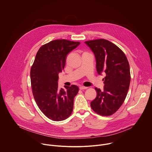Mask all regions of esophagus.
<instances>
[{
    "mask_svg": "<svg viewBox=\"0 0 152 152\" xmlns=\"http://www.w3.org/2000/svg\"><path fill=\"white\" fill-rule=\"evenodd\" d=\"M80 90H86L87 88V87H84V86H80V88H79Z\"/></svg>",
    "mask_w": 152,
    "mask_h": 152,
    "instance_id": "1",
    "label": "esophagus"
}]
</instances>
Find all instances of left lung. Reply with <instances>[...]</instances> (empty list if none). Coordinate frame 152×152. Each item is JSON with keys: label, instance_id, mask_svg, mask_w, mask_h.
<instances>
[{"label": "left lung", "instance_id": "8db88e82", "mask_svg": "<svg viewBox=\"0 0 152 152\" xmlns=\"http://www.w3.org/2000/svg\"><path fill=\"white\" fill-rule=\"evenodd\" d=\"M93 52L99 74H105L102 79V91L95 88L96 98L91 102V108L102 116L115 113L124 102L130 83V71L124 53L108 40L99 39L85 42Z\"/></svg>", "mask_w": 152, "mask_h": 152}]
</instances>
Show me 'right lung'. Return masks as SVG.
Returning a JSON list of instances; mask_svg holds the SVG:
<instances>
[{
    "instance_id": "add662e5",
    "label": "right lung",
    "mask_w": 152,
    "mask_h": 152,
    "mask_svg": "<svg viewBox=\"0 0 152 152\" xmlns=\"http://www.w3.org/2000/svg\"><path fill=\"white\" fill-rule=\"evenodd\" d=\"M80 42L57 39L42 45L31 69L32 93L41 111L53 121H62L72 113L78 87L72 85L58 89V74L64 69L67 54Z\"/></svg>"
}]
</instances>
